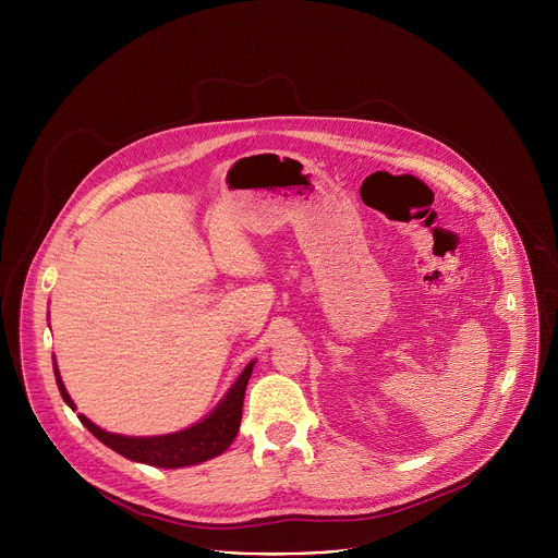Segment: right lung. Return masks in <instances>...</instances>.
<instances>
[{
    "label": "right lung",
    "instance_id": "right-lung-1",
    "mask_svg": "<svg viewBox=\"0 0 558 558\" xmlns=\"http://www.w3.org/2000/svg\"><path fill=\"white\" fill-rule=\"evenodd\" d=\"M252 371H254V362L247 364V368L231 386L225 400L218 404V409L207 420H203L196 426L181 430V433H172V435H163V437H123V435H112V433L101 430L84 415H78V420H82V424L99 441H104L108 448H112L114 452H119L132 461H141V463L156 465V468L194 465V463L207 461V459L225 452L229 448V444L233 441L238 428H241L245 388L252 377ZM54 375H57V386L61 390L63 402L74 411V402L70 400V395L65 392V386L61 384L57 366H54Z\"/></svg>",
    "mask_w": 558,
    "mask_h": 558
}]
</instances>
